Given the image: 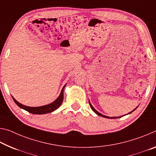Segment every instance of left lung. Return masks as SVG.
Returning a JSON list of instances; mask_svg holds the SVG:
<instances>
[{
    "mask_svg": "<svg viewBox=\"0 0 156 156\" xmlns=\"http://www.w3.org/2000/svg\"><path fill=\"white\" fill-rule=\"evenodd\" d=\"M89 103H90V107H91V109H92V110L94 111V112L96 114H97V115H99V116H101V117H105V118H110V119H117V118H119V117H107V116H105V115H102V114H101V113H99V112H98V111H96L95 109H94V107H93V106L92 105H91V103L90 102V101H89ZM136 108H135V109H134V110H133V111H131V112H129V113H128V114H130V113H131V112H133V111H134V110H136Z\"/></svg>",
    "mask_w": 156,
    "mask_h": 156,
    "instance_id": "1",
    "label": "left lung"
}]
</instances>
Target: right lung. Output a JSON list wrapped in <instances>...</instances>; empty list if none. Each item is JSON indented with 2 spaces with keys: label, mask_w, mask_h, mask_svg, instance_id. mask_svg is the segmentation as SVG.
I'll return each instance as SVG.
<instances>
[{
  "label": "right lung",
  "mask_w": 156,
  "mask_h": 156,
  "mask_svg": "<svg viewBox=\"0 0 156 156\" xmlns=\"http://www.w3.org/2000/svg\"><path fill=\"white\" fill-rule=\"evenodd\" d=\"M65 86L66 85L64 86L62 89L60 96H58V98H57L55 101H54L53 103H50V104L40 106V107H28V106L22 105L20 103H19L16 100H15V98H14L13 96H12V97L13 98V100L14 102H15L16 104L18 105L19 107L22 108V109L28 111V112L32 113V114H35V115H43V114H46V113L53 112V111H55L56 109H58V108L61 105L64 98L63 91H64V89L65 87Z\"/></svg>",
  "instance_id": "obj_1"
}]
</instances>
